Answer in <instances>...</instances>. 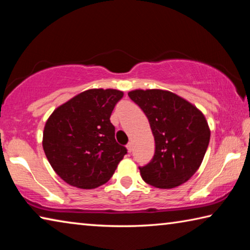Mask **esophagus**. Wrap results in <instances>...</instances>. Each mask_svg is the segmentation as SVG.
I'll return each instance as SVG.
<instances>
[{
	"instance_id": "obj_1",
	"label": "esophagus",
	"mask_w": 250,
	"mask_h": 250,
	"mask_svg": "<svg viewBox=\"0 0 250 250\" xmlns=\"http://www.w3.org/2000/svg\"><path fill=\"white\" fill-rule=\"evenodd\" d=\"M126 149H128L129 153H131V152H132V142H129L128 145H126Z\"/></svg>"
}]
</instances>
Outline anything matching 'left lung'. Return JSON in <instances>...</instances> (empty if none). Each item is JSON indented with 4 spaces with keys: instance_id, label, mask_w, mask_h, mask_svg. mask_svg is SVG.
Masks as SVG:
<instances>
[{
    "instance_id": "8db88e82",
    "label": "left lung",
    "mask_w": 250,
    "mask_h": 250,
    "mask_svg": "<svg viewBox=\"0 0 250 250\" xmlns=\"http://www.w3.org/2000/svg\"><path fill=\"white\" fill-rule=\"evenodd\" d=\"M128 96L146 113L154 135L153 158L139 167L143 181L159 188H172L191 179L209 143L204 115L170 91L133 90Z\"/></svg>"
}]
</instances>
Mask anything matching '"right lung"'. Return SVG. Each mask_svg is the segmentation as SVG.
<instances>
[{"instance_id":"obj_1","label":"right lung","mask_w":250,"mask_h":250,"mask_svg":"<svg viewBox=\"0 0 250 250\" xmlns=\"http://www.w3.org/2000/svg\"><path fill=\"white\" fill-rule=\"evenodd\" d=\"M124 92L90 89L62 104L45 125L43 147L54 171L80 188H95L113 175L126 147L115 139L110 116Z\"/></svg>"}]
</instances>
